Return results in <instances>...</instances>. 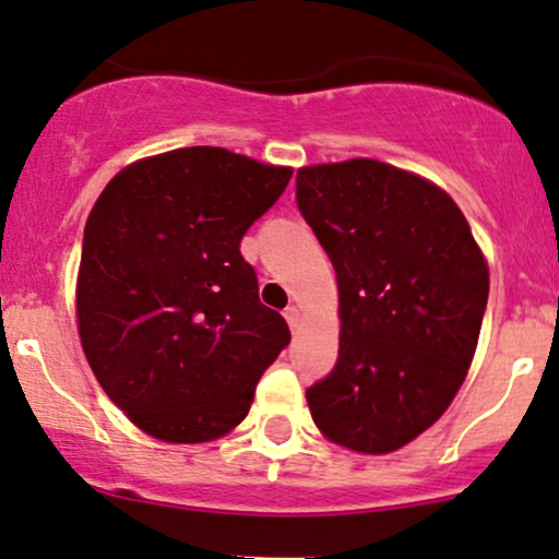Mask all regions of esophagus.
Wrapping results in <instances>:
<instances>
[{
  "label": "esophagus",
  "mask_w": 559,
  "mask_h": 559,
  "mask_svg": "<svg viewBox=\"0 0 559 559\" xmlns=\"http://www.w3.org/2000/svg\"><path fill=\"white\" fill-rule=\"evenodd\" d=\"M285 319H287V324H290V330H298V324H300V311L296 309V306H287V309H285Z\"/></svg>",
  "instance_id": "obj_1"
}]
</instances>
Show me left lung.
Returning <instances> with one entry per match:
<instances>
[{
  "label": "left lung",
  "instance_id": "8db88e82",
  "mask_svg": "<svg viewBox=\"0 0 559 559\" xmlns=\"http://www.w3.org/2000/svg\"><path fill=\"white\" fill-rule=\"evenodd\" d=\"M300 216L330 255L341 348L306 388L317 428L385 454L428 430L460 391L488 300V269L447 192L388 163L300 168Z\"/></svg>",
  "mask_w": 559,
  "mask_h": 559
}]
</instances>
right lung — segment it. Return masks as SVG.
<instances>
[{
    "label": "right lung",
    "mask_w": 559,
    "mask_h": 559,
    "mask_svg": "<svg viewBox=\"0 0 559 559\" xmlns=\"http://www.w3.org/2000/svg\"><path fill=\"white\" fill-rule=\"evenodd\" d=\"M290 177L224 147H181L131 163L94 203L81 346L112 404L150 436L200 443L229 432L290 343L240 253Z\"/></svg>",
    "instance_id": "1"
}]
</instances>
